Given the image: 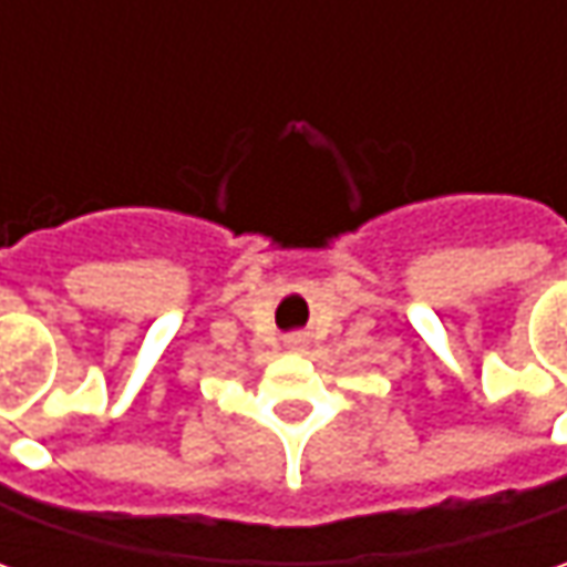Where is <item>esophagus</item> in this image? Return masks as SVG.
I'll use <instances>...</instances> for the list:
<instances>
[{"label":"esophagus","instance_id":"1","mask_svg":"<svg viewBox=\"0 0 567 567\" xmlns=\"http://www.w3.org/2000/svg\"><path fill=\"white\" fill-rule=\"evenodd\" d=\"M284 343H287V350H306V338L302 334H290Z\"/></svg>","mask_w":567,"mask_h":567}]
</instances>
